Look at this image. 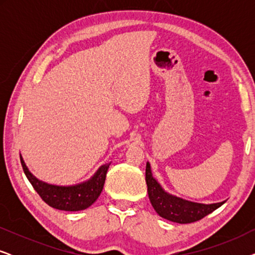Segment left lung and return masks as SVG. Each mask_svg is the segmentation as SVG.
Listing matches in <instances>:
<instances>
[{
	"instance_id": "obj_1",
	"label": "left lung",
	"mask_w": 255,
	"mask_h": 255,
	"mask_svg": "<svg viewBox=\"0 0 255 255\" xmlns=\"http://www.w3.org/2000/svg\"><path fill=\"white\" fill-rule=\"evenodd\" d=\"M146 184L148 198L156 214L160 217L180 224L200 221L225 203V201L212 204L196 203L167 193L161 184L153 177L149 162L146 163Z\"/></svg>"
}]
</instances>
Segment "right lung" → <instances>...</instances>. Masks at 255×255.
I'll use <instances>...</instances> for the list:
<instances>
[{
  "label": "right lung",
  "mask_w": 255,
  "mask_h": 255,
  "mask_svg": "<svg viewBox=\"0 0 255 255\" xmlns=\"http://www.w3.org/2000/svg\"><path fill=\"white\" fill-rule=\"evenodd\" d=\"M20 163L27 180L39 194L45 203L50 207L65 211H80L89 208L102 193L109 163H104L89 180L73 186H57L37 179L27 168L20 155Z\"/></svg>",
  "instance_id": "right-lung-1"
}]
</instances>
